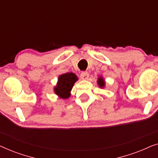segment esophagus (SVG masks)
<instances>
[{
	"mask_svg": "<svg viewBox=\"0 0 158 158\" xmlns=\"http://www.w3.org/2000/svg\"><path fill=\"white\" fill-rule=\"evenodd\" d=\"M88 77H89V73L88 72H82L81 74V79L83 80H87L88 78Z\"/></svg>",
	"mask_w": 158,
	"mask_h": 158,
	"instance_id": "1",
	"label": "esophagus"
}]
</instances>
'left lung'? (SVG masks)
<instances>
[{"label":"left lung","instance_id":"left-lung-1","mask_svg":"<svg viewBox=\"0 0 158 158\" xmlns=\"http://www.w3.org/2000/svg\"><path fill=\"white\" fill-rule=\"evenodd\" d=\"M98 83L99 86H100V87H101V88H103L105 85V82H104V81H103V79L102 78V77H100V78L98 79Z\"/></svg>","mask_w":158,"mask_h":158}]
</instances>
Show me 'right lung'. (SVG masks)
Wrapping results in <instances>:
<instances>
[{
	"instance_id": "obj_1",
	"label": "right lung",
	"mask_w": 158,
	"mask_h": 158,
	"mask_svg": "<svg viewBox=\"0 0 158 158\" xmlns=\"http://www.w3.org/2000/svg\"><path fill=\"white\" fill-rule=\"evenodd\" d=\"M76 81H77V77L73 73H67L61 75L58 79L57 85L55 88V94L62 98H69L70 90Z\"/></svg>"
}]
</instances>
